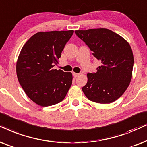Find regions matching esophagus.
Here are the masks:
<instances>
[{"label": "esophagus", "mask_w": 147, "mask_h": 147, "mask_svg": "<svg viewBox=\"0 0 147 147\" xmlns=\"http://www.w3.org/2000/svg\"><path fill=\"white\" fill-rule=\"evenodd\" d=\"M72 75H73V76L75 77H77L80 75V74L79 73H76V72H72Z\"/></svg>", "instance_id": "obj_1"}]
</instances>
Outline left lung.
Returning a JSON list of instances; mask_svg holds the SVG:
<instances>
[{"label": "left lung", "mask_w": 147, "mask_h": 147, "mask_svg": "<svg viewBox=\"0 0 147 147\" xmlns=\"http://www.w3.org/2000/svg\"><path fill=\"white\" fill-rule=\"evenodd\" d=\"M75 34L89 46L101 65L95 73H88L82 88L90 101L110 103L122 96L132 77L134 56L127 41L105 28L76 30Z\"/></svg>", "instance_id": "8db88e82"}]
</instances>
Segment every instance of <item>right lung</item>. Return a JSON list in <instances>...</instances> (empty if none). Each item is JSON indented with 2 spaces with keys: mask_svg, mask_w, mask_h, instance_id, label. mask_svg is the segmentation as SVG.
Here are the masks:
<instances>
[{
  "mask_svg": "<svg viewBox=\"0 0 147 147\" xmlns=\"http://www.w3.org/2000/svg\"><path fill=\"white\" fill-rule=\"evenodd\" d=\"M73 30L40 31L24 44L17 58L16 72L23 91L42 107L60 103L72 85L70 72L53 69Z\"/></svg>",
  "mask_w": 147,
  "mask_h": 147,
  "instance_id": "obj_1",
  "label": "right lung"
}]
</instances>
